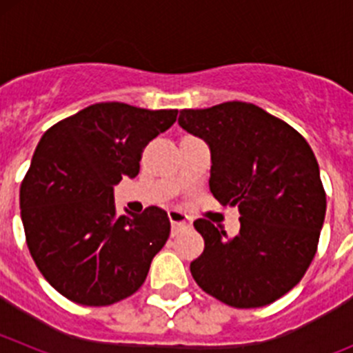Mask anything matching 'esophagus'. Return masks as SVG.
<instances>
[{
	"label": "esophagus",
	"mask_w": 353,
	"mask_h": 353,
	"mask_svg": "<svg viewBox=\"0 0 353 353\" xmlns=\"http://www.w3.org/2000/svg\"><path fill=\"white\" fill-rule=\"evenodd\" d=\"M168 217H170L171 228H173V230H171V233H173V235H176V233H179L182 228L191 226V221H189V217L179 210H170L168 212Z\"/></svg>",
	"instance_id": "obj_1"
}]
</instances>
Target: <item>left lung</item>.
<instances>
[{"label": "left lung", "instance_id": "left-lung-1", "mask_svg": "<svg viewBox=\"0 0 353 353\" xmlns=\"http://www.w3.org/2000/svg\"><path fill=\"white\" fill-rule=\"evenodd\" d=\"M179 123L210 146V191L239 207L240 232L228 239L208 219L191 274L224 304L251 310L272 304L304 277L325 219V189L313 150L281 118L251 102L183 109Z\"/></svg>", "mask_w": 353, "mask_h": 353}]
</instances>
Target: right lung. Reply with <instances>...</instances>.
Wrapping results in <instances>:
<instances>
[{"label":"right lung","mask_w":353,"mask_h":353,"mask_svg":"<svg viewBox=\"0 0 353 353\" xmlns=\"http://www.w3.org/2000/svg\"><path fill=\"white\" fill-rule=\"evenodd\" d=\"M176 109L99 102L58 121L40 139L19 192L30 254L68 301L109 305L145 283L171 224L159 207L120 215L113 185L139 173L143 150Z\"/></svg>","instance_id":"1"}]
</instances>
